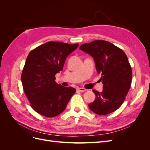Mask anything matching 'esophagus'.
Instances as JSON below:
<instances>
[{"label": "esophagus", "mask_w": 150, "mask_h": 150, "mask_svg": "<svg viewBox=\"0 0 150 150\" xmlns=\"http://www.w3.org/2000/svg\"><path fill=\"white\" fill-rule=\"evenodd\" d=\"M78 90L80 92H85L86 91V89L85 88H79L78 89Z\"/></svg>", "instance_id": "1"}]
</instances>
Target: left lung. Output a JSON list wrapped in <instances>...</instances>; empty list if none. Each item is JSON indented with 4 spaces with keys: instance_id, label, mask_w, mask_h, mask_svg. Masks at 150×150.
<instances>
[{
    "instance_id": "obj_1",
    "label": "left lung",
    "mask_w": 150,
    "mask_h": 150,
    "mask_svg": "<svg viewBox=\"0 0 150 150\" xmlns=\"http://www.w3.org/2000/svg\"><path fill=\"white\" fill-rule=\"evenodd\" d=\"M79 49L90 54L101 74L103 89H93L96 99L89 108L99 115H106L117 110L123 103L132 81V69L128 57L122 49L103 40L82 44Z\"/></svg>"
}]
</instances>
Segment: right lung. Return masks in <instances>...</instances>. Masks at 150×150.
Wrapping results in <instances>:
<instances>
[{"instance_id":"1","label":"right lung","mask_w":150,"mask_h":150,"mask_svg":"<svg viewBox=\"0 0 150 150\" xmlns=\"http://www.w3.org/2000/svg\"><path fill=\"white\" fill-rule=\"evenodd\" d=\"M78 46L50 41L28 54L21 80L31 107L39 114L49 117L61 114L75 93V88L57 84L55 75L62 70L67 56Z\"/></svg>"}]
</instances>
